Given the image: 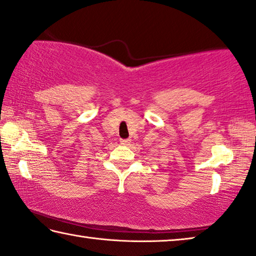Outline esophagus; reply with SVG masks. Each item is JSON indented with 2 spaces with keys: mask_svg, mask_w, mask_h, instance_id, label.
Segmentation results:
<instances>
[{
  "mask_svg": "<svg viewBox=\"0 0 256 256\" xmlns=\"http://www.w3.org/2000/svg\"><path fill=\"white\" fill-rule=\"evenodd\" d=\"M130 141H131L130 139H120V142L122 144H124V146H128V144H130Z\"/></svg>",
  "mask_w": 256,
  "mask_h": 256,
  "instance_id": "obj_1",
  "label": "esophagus"
}]
</instances>
